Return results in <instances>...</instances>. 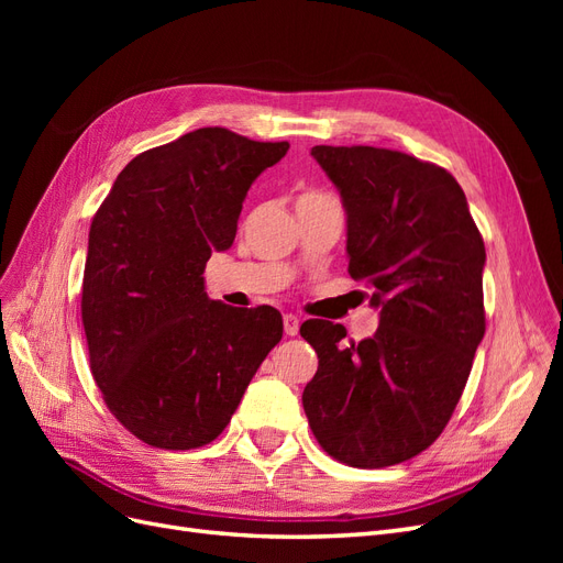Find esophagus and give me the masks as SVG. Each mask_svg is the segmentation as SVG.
I'll return each mask as SVG.
<instances>
[{
	"label": "esophagus",
	"instance_id": "esophagus-1",
	"mask_svg": "<svg viewBox=\"0 0 563 563\" xmlns=\"http://www.w3.org/2000/svg\"><path fill=\"white\" fill-rule=\"evenodd\" d=\"M300 319L296 314H284V333L286 335H298Z\"/></svg>",
	"mask_w": 563,
	"mask_h": 563
}]
</instances>
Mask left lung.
<instances>
[{"mask_svg":"<svg viewBox=\"0 0 563 563\" xmlns=\"http://www.w3.org/2000/svg\"><path fill=\"white\" fill-rule=\"evenodd\" d=\"M312 157L343 197L347 272L373 288L380 327L345 345L343 323H302L319 356L302 408L340 463L389 467L432 446L463 395L486 331V249L446 168L371 145Z\"/></svg>","mask_w":563,"mask_h":563,"instance_id":"1","label":"left lung"}]
</instances>
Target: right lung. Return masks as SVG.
<instances>
[{
    "mask_svg": "<svg viewBox=\"0 0 563 563\" xmlns=\"http://www.w3.org/2000/svg\"><path fill=\"white\" fill-rule=\"evenodd\" d=\"M288 143L220 126L145 150L91 220L81 323L110 413L147 446L190 451L228 428L275 347L282 314L203 291L213 251L232 246L251 183Z\"/></svg>",
    "mask_w": 563,
    "mask_h": 563,
    "instance_id": "1",
    "label": "right lung"
}]
</instances>
